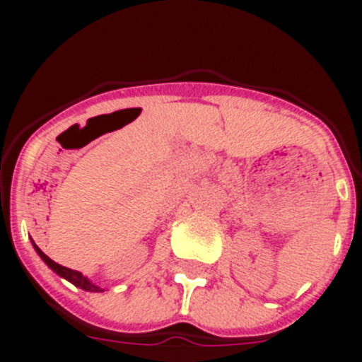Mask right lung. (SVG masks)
Segmentation results:
<instances>
[{"label": "right lung", "mask_w": 362, "mask_h": 362, "mask_svg": "<svg viewBox=\"0 0 362 362\" xmlns=\"http://www.w3.org/2000/svg\"><path fill=\"white\" fill-rule=\"evenodd\" d=\"M31 243H33V247H35V250L38 252L40 257L43 259V262H45V264L49 266V268L52 269L54 273H57V275H59V276H63V279H66L68 282H71L75 287H80V289L89 291V293H103V289H101V287H98L96 284L90 282V280L87 279V276H83L82 273L75 272V269L64 268V266H61V264H57V262L52 261V259H50L49 255L43 254V252L40 250L38 247H36V243L33 242V240H31Z\"/></svg>", "instance_id": "right-lung-1"}]
</instances>
